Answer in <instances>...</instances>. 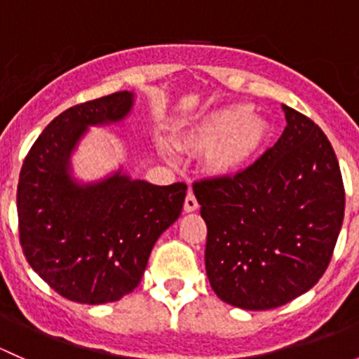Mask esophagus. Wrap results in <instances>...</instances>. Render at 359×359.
I'll return each mask as SVG.
<instances>
[{
    "mask_svg": "<svg viewBox=\"0 0 359 359\" xmlns=\"http://www.w3.org/2000/svg\"><path fill=\"white\" fill-rule=\"evenodd\" d=\"M194 210H198V200L196 196L193 194V191H187V196H186V201H184V212H194Z\"/></svg>",
    "mask_w": 359,
    "mask_h": 359,
    "instance_id": "1",
    "label": "esophagus"
}]
</instances>
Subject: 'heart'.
I'll list each match as a JSON object with an SVG mask.
<instances>
[{
  "mask_svg": "<svg viewBox=\"0 0 359 359\" xmlns=\"http://www.w3.org/2000/svg\"><path fill=\"white\" fill-rule=\"evenodd\" d=\"M271 135L266 118L248 104H233L201 116L184 130L177 147L186 153H205V165L213 175H234L245 170L264 149Z\"/></svg>",
  "mask_w": 359,
  "mask_h": 359,
  "instance_id": "obj_1",
  "label": "heart"
}]
</instances>
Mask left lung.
I'll return each instance as SVG.
<instances>
[{
    "instance_id": "1",
    "label": "left lung",
    "mask_w": 359,
    "mask_h": 359,
    "mask_svg": "<svg viewBox=\"0 0 359 359\" xmlns=\"http://www.w3.org/2000/svg\"><path fill=\"white\" fill-rule=\"evenodd\" d=\"M287 126L236 175L193 184L206 222L205 266L219 299L266 311L314 287L344 220L342 175L323 130L283 106Z\"/></svg>"
}]
</instances>
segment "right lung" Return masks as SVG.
Segmentation results:
<instances>
[{
  "mask_svg": "<svg viewBox=\"0 0 359 359\" xmlns=\"http://www.w3.org/2000/svg\"><path fill=\"white\" fill-rule=\"evenodd\" d=\"M132 92L69 107L36 139L17 186L19 236L29 266L57 293L106 304L135 290L156 240L182 212L187 186H154L118 170L99 182L71 175L88 126L126 118Z\"/></svg>",
  "mask_w": 359,
  "mask_h": 359,
  "instance_id": "right-lung-1",
  "label": "right lung"
}]
</instances>
